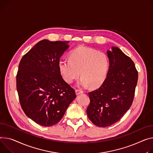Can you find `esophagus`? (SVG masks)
I'll return each mask as SVG.
<instances>
[{
  "label": "esophagus",
  "instance_id": "34e87169",
  "mask_svg": "<svg viewBox=\"0 0 153 153\" xmlns=\"http://www.w3.org/2000/svg\"><path fill=\"white\" fill-rule=\"evenodd\" d=\"M76 95H79L80 94H82L83 93V91L82 90H79V89H76Z\"/></svg>",
  "mask_w": 153,
  "mask_h": 153
}]
</instances>
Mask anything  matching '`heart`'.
Returning <instances> with one entry per match:
<instances>
[{
  "label": "heart",
  "instance_id": "1",
  "mask_svg": "<svg viewBox=\"0 0 153 153\" xmlns=\"http://www.w3.org/2000/svg\"><path fill=\"white\" fill-rule=\"evenodd\" d=\"M59 72L68 83H73L80 75L82 77L79 85L86 87H97L102 84L107 77L109 68V60L102 52L80 47L73 50L69 59L60 60L58 63Z\"/></svg>",
  "mask_w": 153,
  "mask_h": 153
}]
</instances>
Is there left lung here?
I'll return each mask as SVG.
<instances>
[{
    "mask_svg": "<svg viewBox=\"0 0 153 153\" xmlns=\"http://www.w3.org/2000/svg\"><path fill=\"white\" fill-rule=\"evenodd\" d=\"M109 69L98 88L88 92L87 114L94 124L106 127L119 120L131 106L138 81V71L130 57L117 47L107 52Z\"/></svg>",
    "mask_w": 153,
    "mask_h": 153,
    "instance_id": "obj_1",
    "label": "left lung"
}]
</instances>
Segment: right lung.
Returning a JSON list of instances; mask_svg holds the SVG:
<instances>
[{
  "label": "right lung",
  "instance_id": "right-lung-1",
  "mask_svg": "<svg viewBox=\"0 0 153 153\" xmlns=\"http://www.w3.org/2000/svg\"><path fill=\"white\" fill-rule=\"evenodd\" d=\"M69 42L40 40L19 62L16 89L20 105L26 115L40 126L56 124L76 97L58 68Z\"/></svg>",
  "mask_w": 153,
  "mask_h": 153
}]
</instances>
